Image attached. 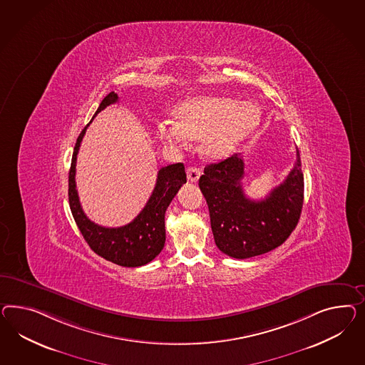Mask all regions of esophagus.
<instances>
[{
    "instance_id": "34e87169",
    "label": "esophagus",
    "mask_w": 365,
    "mask_h": 365,
    "mask_svg": "<svg viewBox=\"0 0 365 365\" xmlns=\"http://www.w3.org/2000/svg\"><path fill=\"white\" fill-rule=\"evenodd\" d=\"M186 174H187V179L190 182H197V179L202 175V170L195 168V166H191V168H187Z\"/></svg>"
}]
</instances>
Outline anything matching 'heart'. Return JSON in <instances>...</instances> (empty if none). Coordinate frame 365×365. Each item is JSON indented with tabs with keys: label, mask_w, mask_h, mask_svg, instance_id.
I'll list each match as a JSON object with an SVG mask.
<instances>
[{
	"label": "heart",
	"mask_w": 365,
	"mask_h": 365,
	"mask_svg": "<svg viewBox=\"0 0 365 365\" xmlns=\"http://www.w3.org/2000/svg\"><path fill=\"white\" fill-rule=\"evenodd\" d=\"M174 119L158 120V138L173 148H185L190 139H200L206 157L222 159L232 154L260 125L257 103L225 96H195L179 102Z\"/></svg>",
	"instance_id": "b5f03b06"
}]
</instances>
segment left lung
<instances>
[{
	"instance_id": "left-lung-1",
	"label": "left lung",
	"mask_w": 365,
	"mask_h": 365,
	"mask_svg": "<svg viewBox=\"0 0 365 365\" xmlns=\"http://www.w3.org/2000/svg\"><path fill=\"white\" fill-rule=\"evenodd\" d=\"M243 177V157L234 154L206 166L205 174L199 178L215 245L223 254L235 259L257 257L283 245L300 219L304 197V177L297 148L295 166L264 199L246 197Z\"/></svg>"
}]
</instances>
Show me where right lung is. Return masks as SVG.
Segmentation results:
<instances>
[{"instance_id": "1", "label": "right lung", "mask_w": 365, "mask_h": 365, "mask_svg": "<svg viewBox=\"0 0 365 365\" xmlns=\"http://www.w3.org/2000/svg\"><path fill=\"white\" fill-rule=\"evenodd\" d=\"M118 102L117 93L111 91L101 102L94 117L108 108ZM81 131L76 142L71 166L69 171V205L73 217L78 226L79 231L90 248L99 255L122 267H140L150 263L154 257L159 255L166 242V228H165V214L168 205L177 195L179 188L187 182L183 163L168 165L158 171L157 183L146 206L139 212L137 217L126 226L102 227L91 222L79 203L78 192L76 186V165L77 154L82 138L93 122Z\"/></svg>"}]
</instances>
